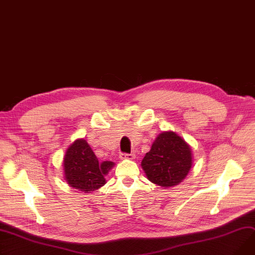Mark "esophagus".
Listing matches in <instances>:
<instances>
[{"label":"esophagus","mask_w":255,"mask_h":255,"mask_svg":"<svg viewBox=\"0 0 255 255\" xmlns=\"http://www.w3.org/2000/svg\"><path fill=\"white\" fill-rule=\"evenodd\" d=\"M120 158L122 160H133L135 157L133 154H126V152H122V154H120Z\"/></svg>","instance_id":"obj_1"}]
</instances>
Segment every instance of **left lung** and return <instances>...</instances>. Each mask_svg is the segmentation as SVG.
Instances as JSON below:
<instances>
[{"label":"left lung","instance_id":"1","mask_svg":"<svg viewBox=\"0 0 255 255\" xmlns=\"http://www.w3.org/2000/svg\"><path fill=\"white\" fill-rule=\"evenodd\" d=\"M192 148L172 131L160 133L141 161L149 181L171 188L179 184L191 170Z\"/></svg>","mask_w":255,"mask_h":255}]
</instances>
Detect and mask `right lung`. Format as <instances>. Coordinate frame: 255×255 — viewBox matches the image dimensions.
<instances>
[{
  "label": "right lung",
  "mask_w": 255,
  "mask_h": 255,
  "mask_svg": "<svg viewBox=\"0 0 255 255\" xmlns=\"http://www.w3.org/2000/svg\"><path fill=\"white\" fill-rule=\"evenodd\" d=\"M114 165L111 161L99 163L87 141L77 139L66 149L63 158L64 177L73 189L91 193L106 184L105 176Z\"/></svg>",
  "instance_id": "add662e5"
}]
</instances>
